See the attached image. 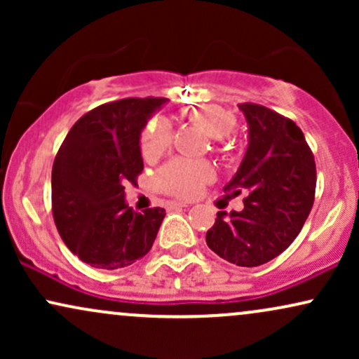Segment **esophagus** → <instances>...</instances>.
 Returning a JSON list of instances; mask_svg holds the SVG:
<instances>
[{"label":"esophagus","mask_w":359,"mask_h":359,"mask_svg":"<svg viewBox=\"0 0 359 359\" xmlns=\"http://www.w3.org/2000/svg\"><path fill=\"white\" fill-rule=\"evenodd\" d=\"M187 203H179V201H167L165 203V209L167 211H172V209H177V208H187Z\"/></svg>","instance_id":"esophagus-1"}]
</instances>
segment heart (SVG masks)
<instances>
[{"mask_svg": "<svg viewBox=\"0 0 359 359\" xmlns=\"http://www.w3.org/2000/svg\"><path fill=\"white\" fill-rule=\"evenodd\" d=\"M189 123L203 128L211 138H224L234 130L236 119L229 111L219 106H204L191 108L184 113ZM172 145V128L162 118L151 119L142 133V155L148 162H155L163 154H167ZM214 170L208 162L177 158L167 163L155 177L156 187L172 196L189 197L197 196L205 182L212 180Z\"/></svg>", "mask_w": 359, "mask_h": 359, "instance_id": "b5f03b06", "label": "heart"}]
</instances>
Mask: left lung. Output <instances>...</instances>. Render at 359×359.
Wrapping results in <instances>:
<instances>
[{
    "mask_svg": "<svg viewBox=\"0 0 359 359\" xmlns=\"http://www.w3.org/2000/svg\"><path fill=\"white\" fill-rule=\"evenodd\" d=\"M248 123V148L224 191L245 192L243 211H219L205 243L238 266L278 257L302 229L316 194V162L302 130L265 106L238 104Z\"/></svg>",
    "mask_w": 359,
    "mask_h": 359,
    "instance_id": "8db88e82",
    "label": "left lung"
}]
</instances>
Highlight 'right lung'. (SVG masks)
Masks as SVG:
<instances>
[{"label": "right lung", "mask_w": 359, "mask_h": 359, "mask_svg": "<svg viewBox=\"0 0 359 359\" xmlns=\"http://www.w3.org/2000/svg\"><path fill=\"white\" fill-rule=\"evenodd\" d=\"M167 100L128 97L89 111L52 167V212L67 248L94 269L118 270L151 250L165 209L135 212L125 184L143 170V128Z\"/></svg>", "instance_id": "right-lung-1"}]
</instances>
